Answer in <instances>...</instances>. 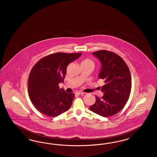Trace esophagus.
<instances>
[{"label": "esophagus", "mask_w": 157, "mask_h": 157, "mask_svg": "<svg viewBox=\"0 0 157 157\" xmlns=\"http://www.w3.org/2000/svg\"><path fill=\"white\" fill-rule=\"evenodd\" d=\"M75 94H78V95H80V94H84L83 92H82V91H76L75 92Z\"/></svg>", "instance_id": "1"}]
</instances>
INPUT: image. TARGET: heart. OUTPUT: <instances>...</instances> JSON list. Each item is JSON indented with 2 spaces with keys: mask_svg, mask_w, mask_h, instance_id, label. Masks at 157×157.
Here are the masks:
<instances>
[{
  "mask_svg": "<svg viewBox=\"0 0 157 157\" xmlns=\"http://www.w3.org/2000/svg\"><path fill=\"white\" fill-rule=\"evenodd\" d=\"M82 64H92V65H94L93 62L91 59H88V58H86V59H83L82 61Z\"/></svg>",
  "mask_w": 157,
  "mask_h": 157,
  "instance_id": "heart-1",
  "label": "heart"
}]
</instances>
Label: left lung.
<instances>
[{
	"label": "left lung",
	"mask_w": 157,
	"mask_h": 157,
	"mask_svg": "<svg viewBox=\"0 0 157 157\" xmlns=\"http://www.w3.org/2000/svg\"><path fill=\"white\" fill-rule=\"evenodd\" d=\"M93 54L101 62L99 78L105 82L101 91L104 95L96 96V102L89 109L103 117L115 115L127 103L131 91V75L124 59L115 53L100 50Z\"/></svg>",
	"instance_id": "1"
}]
</instances>
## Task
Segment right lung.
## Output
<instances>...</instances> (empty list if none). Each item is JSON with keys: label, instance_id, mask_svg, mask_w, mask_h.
<instances>
[{"label": "right lung", "instance_id": "right-lung-1", "mask_svg": "<svg viewBox=\"0 0 157 157\" xmlns=\"http://www.w3.org/2000/svg\"><path fill=\"white\" fill-rule=\"evenodd\" d=\"M82 53L57 52L39 60L32 68L28 90L34 106L41 113L57 117L71 107L74 93H67L58 86L64 82L67 67Z\"/></svg>", "mask_w": 157, "mask_h": 157}]
</instances>
